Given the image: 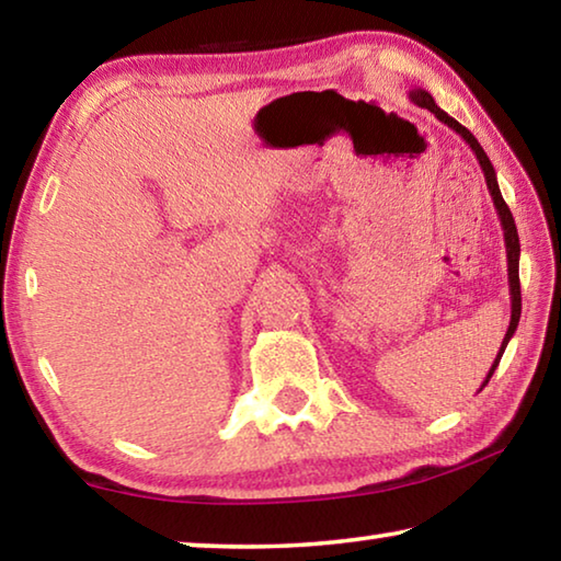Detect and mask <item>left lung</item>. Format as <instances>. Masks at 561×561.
Returning <instances> with one entry per match:
<instances>
[{
  "instance_id": "1",
  "label": "left lung",
  "mask_w": 561,
  "mask_h": 561,
  "mask_svg": "<svg viewBox=\"0 0 561 561\" xmlns=\"http://www.w3.org/2000/svg\"><path fill=\"white\" fill-rule=\"evenodd\" d=\"M408 99H411V101L415 103V106L428 108L431 113H435V118H438L440 123H445V126H448V128H453V130L458 133V136L465 140V144H468V146L472 148V153H474V158H478V163H480V168H482V173H485V183H488V190H490V195H492V203H495V210H497V217H500L502 232H505V250H507V282H510L512 314H510L507 334H505V339H502L500 354H497V358H495V364H492V368H490V374H488V378H485V383H482V386H488V381L492 378V374H495V368H497V364H500L502 354H505V348H507V344H510V339L515 336L517 324H519V314H522V294H519V237H517L515 217H512L507 203L502 201V193H500V185H497L495 168H492L488 153H485V150H482V146L478 144V138H474L468 128L460 126V123L455 121L453 116H448V113H445L443 108L435 106V101H433V96H431L428 91H423V89H413L411 93H408Z\"/></svg>"
}]
</instances>
